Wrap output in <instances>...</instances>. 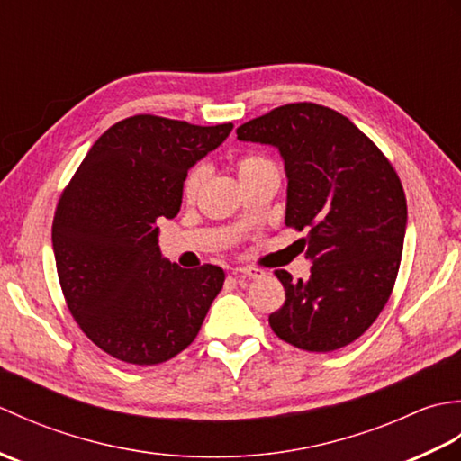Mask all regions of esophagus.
<instances>
[{
	"label": "esophagus",
	"mask_w": 461,
	"mask_h": 461,
	"mask_svg": "<svg viewBox=\"0 0 461 461\" xmlns=\"http://www.w3.org/2000/svg\"><path fill=\"white\" fill-rule=\"evenodd\" d=\"M233 276L236 277H248V279H259V277H263L266 276V273H263V269H259V267H236L233 269Z\"/></svg>",
	"instance_id": "34e87169"
}]
</instances>
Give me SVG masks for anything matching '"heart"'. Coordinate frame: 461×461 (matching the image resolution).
I'll return each mask as SVG.
<instances>
[{
	"label": "heart",
	"instance_id": "1",
	"mask_svg": "<svg viewBox=\"0 0 461 461\" xmlns=\"http://www.w3.org/2000/svg\"><path fill=\"white\" fill-rule=\"evenodd\" d=\"M266 168H276V164H273L267 156H261V154H246V156H240L236 160V170L240 180L248 178L251 174H258ZM205 180V168L203 166H194V168L188 172L182 185V194L185 200H194L195 195H198L202 184Z\"/></svg>",
	"mask_w": 461,
	"mask_h": 461
}]
</instances>
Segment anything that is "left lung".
Instances as JSON below:
<instances>
[{
  "label": "left lung",
  "mask_w": 461,
  "mask_h": 461,
  "mask_svg": "<svg viewBox=\"0 0 461 461\" xmlns=\"http://www.w3.org/2000/svg\"><path fill=\"white\" fill-rule=\"evenodd\" d=\"M277 146L287 172L285 223L307 231L311 279L276 276L285 303L273 332L309 352L350 345L390 299L402 258L406 195L394 166L347 116L315 103L277 106L238 129Z\"/></svg>",
  "instance_id": "1"
}]
</instances>
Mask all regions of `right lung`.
<instances>
[{"label":"right lung","instance_id":"add662e5","mask_svg":"<svg viewBox=\"0 0 461 461\" xmlns=\"http://www.w3.org/2000/svg\"><path fill=\"white\" fill-rule=\"evenodd\" d=\"M231 129L129 116L101 134L65 185L51 231L57 276L77 325L106 355L160 365L200 332L225 273L162 259L158 221L180 212L188 170Z\"/></svg>","mask_w":461,"mask_h":461}]
</instances>
